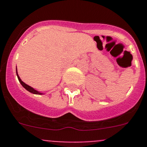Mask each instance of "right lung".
I'll use <instances>...</instances> for the list:
<instances>
[{
  "label": "right lung",
  "instance_id": "add662e5",
  "mask_svg": "<svg viewBox=\"0 0 147 147\" xmlns=\"http://www.w3.org/2000/svg\"><path fill=\"white\" fill-rule=\"evenodd\" d=\"M16 74H17V77H18V78L19 82H20V84H22V86H23V87H24V88L26 89V90H27L28 92H30L32 93V94H42V93H41V92H40L37 91V90H35L34 88L31 87L30 86L28 85V84H26V83L23 82V81L21 80V79H20V77H19L18 74L17 70H16Z\"/></svg>",
  "mask_w": 147,
  "mask_h": 147
}]
</instances>
